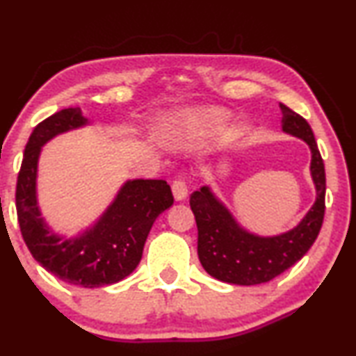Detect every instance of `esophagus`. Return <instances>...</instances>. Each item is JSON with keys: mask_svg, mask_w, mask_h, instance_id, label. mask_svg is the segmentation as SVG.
<instances>
[{"mask_svg": "<svg viewBox=\"0 0 356 356\" xmlns=\"http://www.w3.org/2000/svg\"><path fill=\"white\" fill-rule=\"evenodd\" d=\"M172 191H173V197L175 201H184L188 196V186L186 181L183 178H177L172 184Z\"/></svg>", "mask_w": 356, "mask_h": 356, "instance_id": "1", "label": "esophagus"}]
</instances>
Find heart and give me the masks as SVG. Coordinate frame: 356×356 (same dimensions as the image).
<instances>
[{"mask_svg": "<svg viewBox=\"0 0 356 356\" xmlns=\"http://www.w3.org/2000/svg\"><path fill=\"white\" fill-rule=\"evenodd\" d=\"M228 123V115L222 110L211 111H189L178 120L179 133L194 138V136H206L222 129Z\"/></svg>", "mask_w": 356, "mask_h": 356, "instance_id": "heart-1", "label": "heart"}]
</instances>
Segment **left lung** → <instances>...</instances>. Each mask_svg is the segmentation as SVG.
<instances>
[{
    "label": "left lung",
    "instance_id": "8db88e82",
    "mask_svg": "<svg viewBox=\"0 0 356 356\" xmlns=\"http://www.w3.org/2000/svg\"><path fill=\"white\" fill-rule=\"evenodd\" d=\"M282 129L303 139L311 149V177L316 202L293 230L257 236L238 225L211 188L194 191L189 206L196 217L197 254L209 275L235 285L264 284L303 257L319 235L325 211V170L313 129L303 116L280 104Z\"/></svg>",
    "mask_w": 356,
    "mask_h": 356
}]
</instances>
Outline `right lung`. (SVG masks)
Instances as JSON below:
<instances>
[{
  "label": "right lung",
  "instance_id": "right-lung-1",
  "mask_svg": "<svg viewBox=\"0 0 356 356\" xmlns=\"http://www.w3.org/2000/svg\"><path fill=\"white\" fill-rule=\"evenodd\" d=\"M87 124L79 106L48 116L33 128L17 175L16 209L24 241L38 264L66 284L95 289L128 277L138 267L155 218L173 204L163 179L126 181L94 227L76 238L51 233L37 204V163L42 145Z\"/></svg>",
  "mask_w": 356,
  "mask_h": 356
}]
</instances>
